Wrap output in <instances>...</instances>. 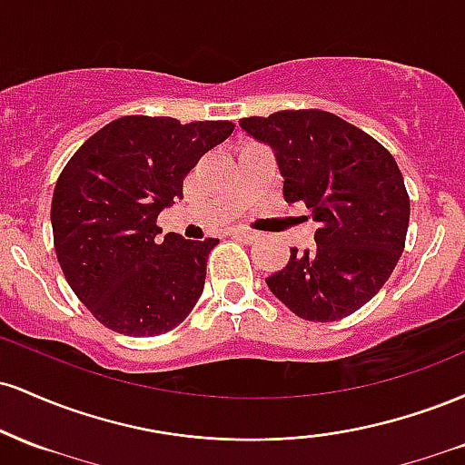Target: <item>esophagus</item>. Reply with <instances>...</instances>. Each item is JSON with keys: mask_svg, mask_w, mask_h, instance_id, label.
Returning <instances> with one entry per match:
<instances>
[{"mask_svg": "<svg viewBox=\"0 0 465 465\" xmlns=\"http://www.w3.org/2000/svg\"><path fill=\"white\" fill-rule=\"evenodd\" d=\"M229 236L244 240V242H253V240L260 238V233L251 232V229H232V232H229Z\"/></svg>", "mask_w": 465, "mask_h": 465, "instance_id": "34e87169", "label": "esophagus"}]
</instances>
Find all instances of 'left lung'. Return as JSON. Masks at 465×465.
<instances>
[{"mask_svg": "<svg viewBox=\"0 0 465 465\" xmlns=\"http://www.w3.org/2000/svg\"><path fill=\"white\" fill-rule=\"evenodd\" d=\"M240 126L273 148L286 203L317 221V247L297 253L266 286L308 322H339L385 286L404 251L409 194L382 143L319 109L242 117Z\"/></svg>", "mask_w": 465, "mask_h": 465, "instance_id": "left-lung-1", "label": "left lung"}]
</instances>
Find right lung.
<instances>
[{"mask_svg": "<svg viewBox=\"0 0 465 465\" xmlns=\"http://www.w3.org/2000/svg\"><path fill=\"white\" fill-rule=\"evenodd\" d=\"M232 131L227 120L124 115L94 133L63 168L52 196L58 264L109 330L163 334L196 306L218 238L159 240L157 216L183 199L185 174Z\"/></svg>", "mask_w": 465, "mask_h": 465, "instance_id": "add662e5", "label": "right lung"}]
</instances>
